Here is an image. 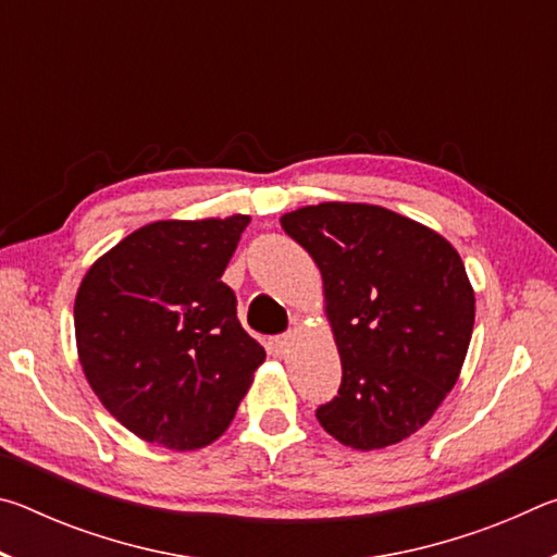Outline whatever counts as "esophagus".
I'll use <instances>...</instances> for the list:
<instances>
[{
	"instance_id": "esophagus-1",
	"label": "esophagus",
	"mask_w": 557,
	"mask_h": 557,
	"mask_svg": "<svg viewBox=\"0 0 557 557\" xmlns=\"http://www.w3.org/2000/svg\"><path fill=\"white\" fill-rule=\"evenodd\" d=\"M289 344H292V338H289V334H280V336H272L270 338V348L275 354H285L287 348H289Z\"/></svg>"
}]
</instances>
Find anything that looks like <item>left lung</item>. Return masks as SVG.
<instances>
[{
	"instance_id": "1",
	"label": "left lung",
	"mask_w": 557,
	"mask_h": 557,
	"mask_svg": "<svg viewBox=\"0 0 557 557\" xmlns=\"http://www.w3.org/2000/svg\"><path fill=\"white\" fill-rule=\"evenodd\" d=\"M280 223L322 272L342 356V385L317 408L319 425L363 451L410 437L455 388L474 329L459 252L383 206L329 201Z\"/></svg>"
}]
</instances>
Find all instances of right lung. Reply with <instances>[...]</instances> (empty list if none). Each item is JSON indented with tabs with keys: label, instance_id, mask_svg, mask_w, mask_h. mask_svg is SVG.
Segmentation results:
<instances>
[{
	"label": "right lung",
	"instance_id": "1",
	"mask_svg": "<svg viewBox=\"0 0 557 557\" xmlns=\"http://www.w3.org/2000/svg\"><path fill=\"white\" fill-rule=\"evenodd\" d=\"M250 215L157 221L108 250L75 295L83 373L112 418L176 451L228 430L265 348L221 280Z\"/></svg>",
	"mask_w": 557,
	"mask_h": 557
}]
</instances>
